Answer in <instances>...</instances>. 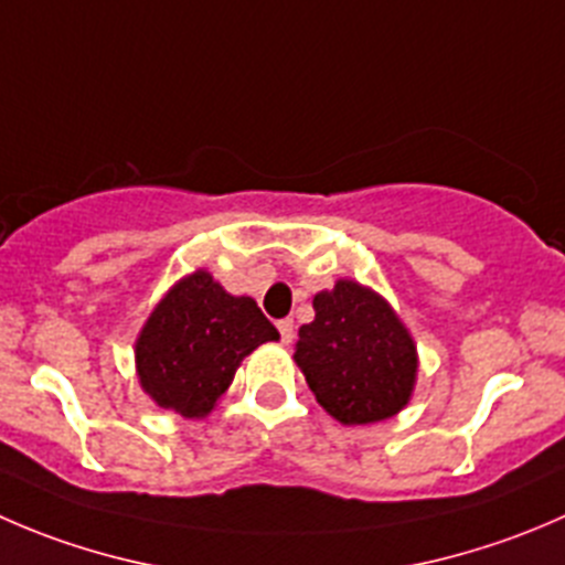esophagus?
<instances>
[{
    "label": "esophagus",
    "instance_id": "obj_1",
    "mask_svg": "<svg viewBox=\"0 0 565 565\" xmlns=\"http://www.w3.org/2000/svg\"><path fill=\"white\" fill-rule=\"evenodd\" d=\"M278 326V333H281V342L289 344L295 339V322L289 320V317H284V320L276 322Z\"/></svg>",
    "mask_w": 565,
    "mask_h": 565
}]
</instances>
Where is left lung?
<instances>
[{
  "instance_id": "left-lung-1",
  "label": "left lung",
  "mask_w": 565,
  "mask_h": 565,
  "mask_svg": "<svg viewBox=\"0 0 565 565\" xmlns=\"http://www.w3.org/2000/svg\"><path fill=\"white\" fill-rule=\"evenodd\" d=\"M295 361L317 403L342 425L394 416L416 377L414 339L381 295L355 281L315 295V322L300 326Z\"/></svg>"
}]
</instances>
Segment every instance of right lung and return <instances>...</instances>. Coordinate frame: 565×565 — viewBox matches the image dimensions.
Segmentation results:
<instances>
[{
  "mask_svg": "<svg viewBox=\"0 0 565 565\" xmlns=\"http://www.w3.org/2000/svg\"><path fill=\"white\" fill-rule=\"evenodd\" d=\"M278 339L256 300L234 298L210 273L179 281L151 311L137 339V375L162 408L206 416L239 361L259 344Z\"/></svg>",
  "mask_w": 565,
  "mask_h": 565,
  "instance_id": "add662e5",
  "label": "right lung"
}]
</instances>
